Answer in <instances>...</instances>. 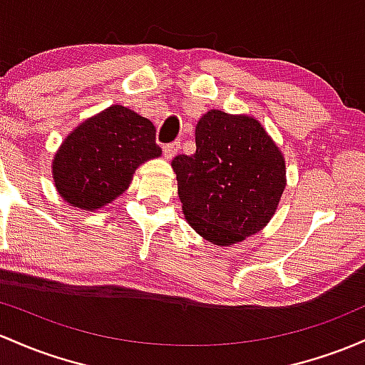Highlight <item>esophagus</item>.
Instances as JSON below:
<instances>
[{
	"instance_id": "1",
	"label": "esophagus",
	"mask_w": 365,
	"mask_h": 365,
	"mask_svg": "<svg viewBox=\"0 0 365 365\" xmlns=\"http://www.w3.org/2000/svg\"><path fill=\"white\" fill-rule=\"evenodd\" d=\"M178 149H180V142H171V143H168V145L163 147L164 158H166V159H173L175 155H176V152H178Z\"/></svg>"
}]
</instances>
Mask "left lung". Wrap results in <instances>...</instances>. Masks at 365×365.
I'll return each mask as SVG.
<instances>
[{
	"label": "left lung",
	"instance_id": "8db88e82",
	"mask_svg": "<svg viewBox=\"0 0 365 365\" xmlns=\"http://www.w3.org/2000/svg\"><path fill=\"white\" fill-rule=\"evenodd\" d=\"M195 152L171 161L183 215L216 246L256 234L277 210L286 164L256 119L210 110L195 128Z\"/></svg>",
	"mask_w": 365,
	"mask_h": 365
}]
</instances>
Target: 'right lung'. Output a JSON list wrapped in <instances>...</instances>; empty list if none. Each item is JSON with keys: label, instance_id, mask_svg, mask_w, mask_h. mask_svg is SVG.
<instances>
[{"label": "right lung", "instance_id": "1", "mask_svg": "<svg viewBox=\"0 0 365 365\" xmlns=\"http://www.w3.org/2000/svg\"><path fill=\"white\" fill-rule=\"evenodd\" d=\"M159 155L154 124L112 106L66 138L53 161L55 185L72 206L97 210L128 189L140 164Z\"/></svg>", "mask_w": 365, "mask_h": 365}]
</instances>
